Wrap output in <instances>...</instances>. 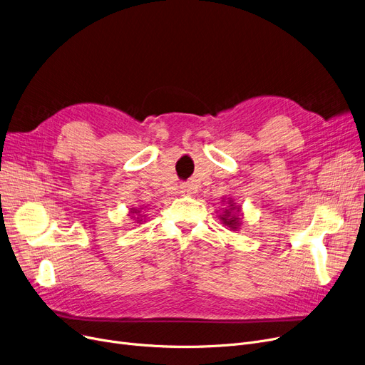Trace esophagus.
<instances>
[{
  "label": "esophagus",
  "mask_w": 365,
  "mask_h": 365,
  "mask_svg": "<svg viewBox=\"0 0 365 365\" xmlns=\"http://www.w3.org/2000/svg\"><path fill=\"white\" fill-rule=\"evenodd\" d=\"M180 194H183V195H190V194H192V186H190L189 183H183V185L180 186Z\"/></svg>",
  "instance_id": "34e87169"
}]
</instances>
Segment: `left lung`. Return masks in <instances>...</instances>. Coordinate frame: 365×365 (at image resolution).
Here are the masks:
<instances>
[{
    "label": "left lung",
    "instance_id": "obj_1",
    "mask_svg": "<svg viewBox=\"0 0 365 365\" xmlns=\"http://www.w3.org/2000/svg\"><path fill=\"white\" fill-rule=\"evenodd\" d=\"M229 204H231V202H229ZM235 208H237V207H234V204H231V208H227L223 215H220V219L223 220V223L227 225L231 229H234V231L240 226V223H238L240 220H238L237 215L232 213ZM237 212H240V208H237Z\"/></svg>",
    "mask_w": 365,
    "mask_h": 365
}]
</instances>
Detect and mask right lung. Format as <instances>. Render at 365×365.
<instances>
[{
  "mask_svg": "<svg viewBox=\"0 0 365 365\" xmlns=\"http://www.w3.org/2000/svg\"><path fill=\"white\" fill-rule=\"evenodd\" d=\"M131 210H133V212H131V213H139V212H138V210H134V208H131ZM131 217H134V216H131ZM134 219H136V217H134ZM138 219H139V217H138Z\"/></svg>",
  "mask_w": 365,
  "mask_h": 365,
  "instance_id": "1",
  "label": "right lung"
}]
</instances>
